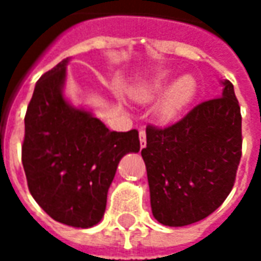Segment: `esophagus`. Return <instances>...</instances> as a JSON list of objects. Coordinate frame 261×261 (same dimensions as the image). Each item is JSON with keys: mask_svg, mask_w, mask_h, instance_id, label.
<instances>
[{"mask_svg": "<svg viewBox=\"0 0 261 261\" xmlns=\"http://www.w3.org/2000/svg\"><path fill=\"white\" fill-rule=\"evenodd\" d=\"M138 136H140V147H141L142 149V148L147 147V134H145V131L144 130H140Z\"/></svg>", "mask_w": 261, "mask_h": 261, "instance_id": "obj_1", "label": "esophagus"}]
</instances>
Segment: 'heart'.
I'll return each mask as SVG.
<instances>
[{"label":"heart","instance_id":"1","mask_svg":"<svg viewBox=\"0 0 261 261\" xmlns=\"http://www.w3.org/2000/svg\"><path fill=\"white\" fill-rule=\"evenodd\" d=\"M172 75L168 72L156 75L145 84L137 85L130 89L131 97L140 103H151L165 93L155 109L159 121L170 123L179 119L185 113L194 97L197 96V81L193 75H183L172 84ZM168 91H166V89Z\"/></svg>","mask_w":261,"mask_h":261}]
</instances>
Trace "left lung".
Instances as JSON below:
<instances>
[{
	"label": "left lung",
	"instance_id": "1",
	"mask_svg": "<svg viewBox=\"0 0 261 261\" xmlns=\"http://www.w3.org/2000/svg\"><path fill=\"white\" fill-rule=\"evenodd\" d=\"M222 95L197 105L175 124L147 127L151 208L166 226L201 221L225 201L242 156L241 106L229 81Z\"/></svg>",
	"mask_w": 261,
	"mask_h": 261
}]
</instances>
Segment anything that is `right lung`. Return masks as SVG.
<instances>
[{"label":"right lung","mask_w":261,"mask_h":261,"mask_svg":"<svg viewBox=\"0 0 261 261\" xmlns=\"http://www.w3.org/2000/svg\"><path fill=\"white\" fill-rule=\"evenodd\" d=\"M63 60L36 82L25 116L22 165L29 192L57 222L91 228L102 219L120 159L140 151L138 131H110L63 95Z\"/></svg>","instance_id":"add662e5"}]
</instances>
